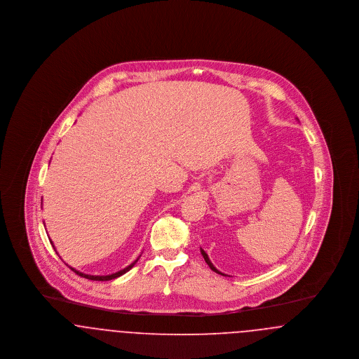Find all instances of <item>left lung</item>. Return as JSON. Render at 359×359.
Returning <instances> with one entry per match:
<instances>
[{"mask_svg":"<svg viewBox=\"0 0 359 359\" xmlns=\"http://www.w3.org/2000/svg\"><path fill=\"white\" fill-rule=\"evenodd\" d=\"M201 253H202V256H203V258H205V262H207V265L210 266V269H211V271H214L215 273L223 274L222 272H219V271H218V269H217V268H215V266L212 265V262L210 261V258H208V256H207V253H205L203 249H201ZM223 276H224V274H223Z\"/></svg>","mask_w":359,"mask_h":359,"instance_id":"left-lung-1","label":"left lung"}]
</instances>
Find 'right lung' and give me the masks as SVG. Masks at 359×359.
<instances>
[{
	"instance_id": "right-lung-1",
	"label": "right lung",
	"mask_w": 359,
	"mask_h": 359,
	"mask_svg": "<svg viewBox=\"0 0 359 359\" xmlns=\"http://www.w3.org/2000/svg\"><path fill=\"white\" fill-rule=\"evenodd\" d=\"M53 246V245H52ZM53 249H55V246H53ZM137 261H138V258H137L135 262H132L129 266H126L125 269H122L120 272H117V273L113 274H107V276H91V274H85L82 273V272H79V271H75L74 268H71L74 272L76 274H79V276H82V277H85V278H88V280H94V281H109V280H113V278H117V277H120L122 274L126 273V272H129L133 266H135V264H136Z\"/></svg>"
}]
</instances>
